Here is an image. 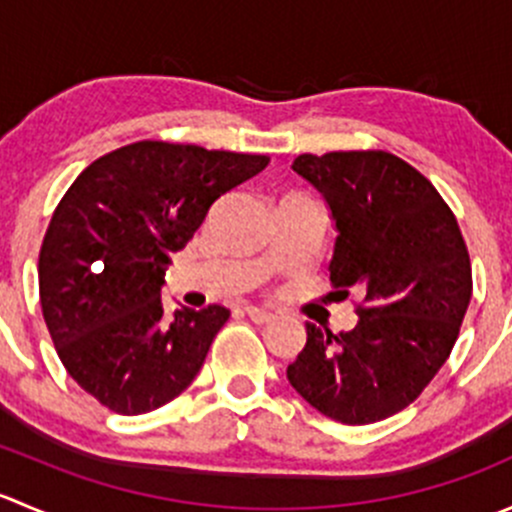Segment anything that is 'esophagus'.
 Segmentation results:
<instances>
[{"label": "esophagus", "mask_w": 512, "mask_h": 512, "mask_svg": "<svg viewBox=\"0 0 512 512\" xmlns=\"http://www.w3.org/2000/svg\"><path fill=\"white\" fill-rule=\"evenodd\" d=\"M245 312H247V317H250L255 324H272V322H275V314L265 312V309L245 307Z\"/></svg>", "instance_id": "esophagus-1"}]
</instances>
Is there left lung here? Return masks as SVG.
<instances>
[{
    "label": "left lung",
    "mask_w": 512,
    "mask_h": 512,
    "mask_svg": "<svg viewBox=\"0 0 512 512\" xmlns=\"http://www.w3.org/2000/svg\"><path fill=\"white\" fill-rule=\"evenodd\" d=\"M292 170L337 223L334 294L359 289L361 302L352 332L307 322L287 379L334 421H384L414 404L456 344L473 294L466 240L431 180L394 153H302Z\"/></svg>",
    "instance_id": "obj_1"
}]
</instances>
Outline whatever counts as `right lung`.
<instances>
[{
    "label": "right lung",
    "mask_w": 512,
    "mask_h": 512,
    "mask_svg": "<svg viewBox=\"0 0 512 512\" xmlns=\"http://www.w3.org/2000/svg\"><path fill=\"white\" fill-rule=\"evenodd\" d=\"M267 156L138 141L81 170L39 252V302L71 379L108 411L138 416L183 394L230 319L223 304L165 314L160 287L210 205Z\"/></svg>",
    "instance_id": "add662e5"
}]
</instances>
